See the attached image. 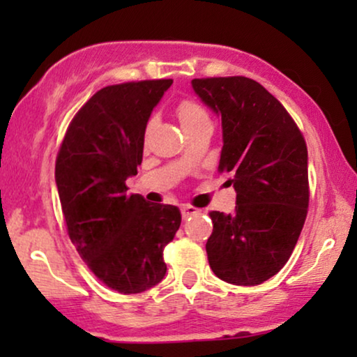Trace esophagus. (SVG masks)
<instances>
[{"instance_id":"34e87169","label":"esophagus","mask_w":357,"mask_h":357,"mask_svg":"<svg viewBox=\"0 0 357 357\" xmlns=\"http://www.w3.org/2000/svg\"><path fill=\"white\" fill-rule=\"evenodd\" d=\"M180 211H182L183 219H187V218H190V216H193V214H197L198 209L193 208V206H190V204H183V206L180 208Z\"/></svg>"}]
</instances>
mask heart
I'll return each mask as SVG.
<instances>
[{
  "label": "heart",
  "mask_w": 357,
  "mask_h": 357,
  "mask_svg": "<svg viewBox=\"0 0 357 357\" xmlns=\"http://www.w3.org/2000/svg\"><path fill=\"white\" fill-rule=\"evenodd\" d=\"M177 116H178V121H180V125H182L183 131L192 128V126H195V125H198L199 121L208 120V115H206V112L203 110V107L193 100L180 102V104L177 105Z\"/></svg>",
  "instance_id": "heart-1"
}]
</instances>
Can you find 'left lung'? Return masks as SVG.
Returning <instances> with one entry per match:
<instances>
[{"mask_svg": "<svg viewBox=\"0 0 357 357\" xmlns=\"http://www.w3.org/2000/svg\"><path fill=\"white\" fill-rule=\"evenodd\" d=\"M192 87L222 123L219 172L236 190V211H211L206 242L219 280L257 286L294 250L309 208L307 146L299 128L257 81L243 76L193 79Z\"/></svg>", "mask_w": 357, "mask_h": 357, "instance_id": "1", "label": "left lung"}]
</instances>
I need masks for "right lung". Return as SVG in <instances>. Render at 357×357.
<instances>
[{"instance_id":"1","label":"right lung","mask_w":357,"mask_h":357,"mask_svg":"<svg viewBox=\"0 0 357 357\" xmlns=\"http://www.w3.org/2000/svg\"><path fill=\"white\" fill-rule=\"evenodd\" d=\"M172 79L107 86L68 126L55 182L68 234L89 270L121 294H138L164 280V247L182 214L126 193L138 174L144 131Z\"/></svg>"}]
</instances>
